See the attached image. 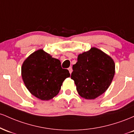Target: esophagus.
<instances>
[{
    "label": "esophagus",
    "mask_w": 134,
    "mask_h": 134,
    "mask_svg": "<svg viewBox=\"0 0 134 134\" xmlns=\"http://www.w3.org/2000/svg\"><path fill=\"white\" fill-rule=\"evenodd\" d=\"M68 69H69V72H70V74H71V73L72 72V71H73V70H72V68L71 67H70Z\"/></svg>",
    "instance_id": "esophagus-1"
}]
</instances>
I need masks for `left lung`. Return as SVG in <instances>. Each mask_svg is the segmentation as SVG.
Masks as SVG:
<instances>
[{
    "label": "left lung",
    "mask_w": 134,
    "mask_h": 134,
    "mask_svg": "<svg viewBox=\"0 0 134 134\" xmlns=\"http://www.w3.org/2000/svg\"><path fill=\"white\" fill-rule=\"evenodd\" d=\"M71 79L82 98L94 99L108 90L115 72L113 58L102 50L92 47L80 53L77 62L72 66Z\"/></svg>",
    "instance_id": "8db88e82"
}]
</instances>
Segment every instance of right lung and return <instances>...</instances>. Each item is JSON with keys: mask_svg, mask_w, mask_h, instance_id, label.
Listing matches in <instances>:
<instances>
[{"mask_svg": "<svg viewBox=\"0 0 134 134\" xmlns=\"http://www.w3.org/2000/svg\"><path fill=\"white\" fill-rule=\"evenodd\" d=\"M21 76L31 94L41 100L48 101L58 94L70 73L67 69L62 68L59 60L40 49L23 63Z\"/></svg>", "mask_w": 134, "mask_h": 134, "instance_id": "1", "label": "right lung"}]
</instances>
